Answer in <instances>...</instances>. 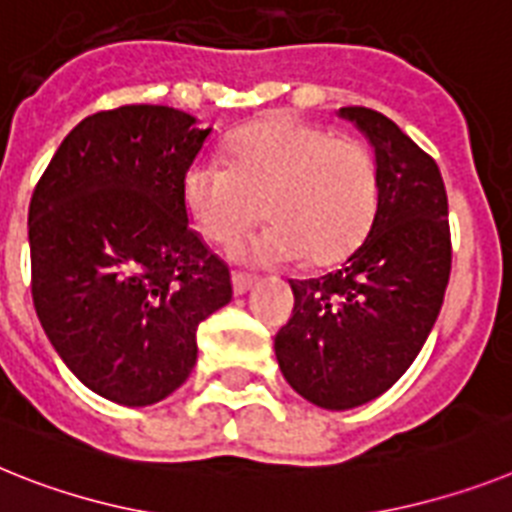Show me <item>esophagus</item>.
Listing matches in <instances>:
<instances>
[{
	"label": "esophagus",
	"instance_id": "obj_1",
	"mask_svg": "<svg viewBox=\"0 0 512 512\" xmlns=\"http://www.w3.org/2000/svg\"><path fill=\"white\" fill-rule=\"evenodd\" d=\"M231 286H234L236 296H242V294H247L252 286H255V278L242 276V273H234V276H231Z\"/></svg>",
	"mask_w": 512,
	"mask_h": 512
}]
</instances>
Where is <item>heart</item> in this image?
I'll list each match as a JSON object with an SVG mask.
<instances>
[{
	"mask_svg": "<svg viewBox=\"0 0 512 512\" xmlns=\"http://www.w3.org/2000/svg\"><path fill=\"white\" fill-rule=\"evenodd\" d=\"M380 166L369 145L336 137L291 114H273L236 132L229 166L195 161L182 197L197 231L229 247L260 218L273 226L236 249L249 265L341 263L375 223Z\"/></svg>",
	"mask_w": 512,
	"mask_h": 512,
	"instance_id": "heart-1",
	"label": "heart"
}]
</instances>
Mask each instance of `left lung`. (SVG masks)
I'll list each match as a JSON object with an SVG mask.
<instances>
[{
	"label": "left lung",
	"instance_id": "8db88e82",
	"mask_svg": "<svg viewBox=\"0 0 512 512\" xmlns=\"http://www.w3.org/2000/svg\"><path fill=\"white\" fill-rule=\"evenodd\" d=\"M338 114L375 148L380 208L341 268L289 281L294 312L276 336L286 382L330 411L372 401L411 367L440 315L453 257L435 158L380 111L343 106Z\"/></svg>",
	"mask_w": 512,
	"mask_h": 512
}]
</instances>
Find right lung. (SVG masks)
Segmentation results:
<instances>
[{
  "label": "right lung",
  "instance_id": "obj_1",
  "mask_svg": "<svg viewBox=\"0 0 512 512\" xmlns=\"http://www.w3.org/2000/svg\"><path fill=\"white\" fill-rule=\"evenodd\" d=\"M208 130L132 103L64 137L28 210L33 304L85 388L122 406L174 393L197 325L231 302V273L190 229L182 182Z\"/></svg>",
  "mask_w": 512,
  "mask_h": 512
}]
</instances>
